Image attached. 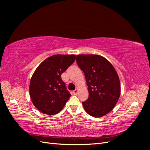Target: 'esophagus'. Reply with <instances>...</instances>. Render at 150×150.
I'll list each match as a JSON object with an SVG mask.
<instances>
[{
	"label": "esophagus",
	"instance_id": "34e87169",
	"mask_svg": "<svg viewBox=\"0 0 150 150\" xmlns=\"http://www.w3.org/2000/svg\"><path fill=\"white\" fill-rule=\"evenodd\" d=\"M78 89H76V90L73 91V94H75V95H76L77 94H78Z\"/></svg>",
	"mask_w": 150,
	"mask_h": 150
}]
</instances>
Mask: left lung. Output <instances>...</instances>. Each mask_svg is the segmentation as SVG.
I'll return each mask as SVG.
<instances>
[{
	"instance_id": "1",
	"label": "left lung",
	"mask_w": 150,
	"mask_h": 150,
	"mask_svg": "<svg viewBox=\"0 0 150 150\" xmlns=\"http://www.w3.org/2000/svg\"><path fill=\"white\" fill-rule=\"evenodd\" d=\"M76 62L84 72L89 98L83 102L84 110L94 117L107 115L115 108L121 94L117 72L105 57L97 54L77 55Z\"/></svg>"
}]
</instances>
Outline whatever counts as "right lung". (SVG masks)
<instances>
[{"mask_svg": "<svg viewBox=\"0 0 150 150\" xmlns=\"http://www.w3.org/2000/svg\"><path fill=\"white\" fill-rule=\"evenodd\" d=\"M76 55L56 54L42 62L32 76L29 94L34 106L44 114L61 111L71 96L61 74L74 62Z\"/></svg>", "mask_w": 150, "mask_h": 150, "instance_id": "add662e5", "label": "right lung"}]
</instances>
